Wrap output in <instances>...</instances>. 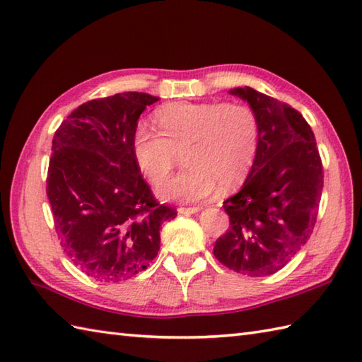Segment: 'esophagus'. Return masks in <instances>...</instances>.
<instances>
[{
  "mask_svg": "<svg viewBox=\"0 0 362 362\" xmlns=\"http://www.w3.org/2000/svg\"><path fill=\"white\" fill-rule=\"evenodd\" d=\"M201 210H202L201 206H188V209H185V206H180V209L177 211H179L180 214H194V213H199Z\"/></svg>",
  "mask_w": 362,
  "mask_h": 362,
  "instance_id": "obj_1",
  "label": "esophagus"
}]
</instances>
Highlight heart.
Instances as JSON below:
<instances>
[{
    "instance_id": "obj_1",
    "label": "heart",
    "mask_w": 362,
    "mask_h": 362,
    "mask_svg": "<svg viewBox=\"0 0 362 362\" xmlns=\"http://www.w3.org/2000/svg\"><path fill=\"white\" fill-rule=\"evenodd\" d=\"M160 134L146 122L132 132V153L138 169L153 185L168 179L177 152L187 168L157 189L161 201L201 202L221 183H241L255 163L259 127L255 113L243 104L173 103L156 112Z\"/></svg>"
}]
</instances>
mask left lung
Here are the masks:
<instances>
[{
  "mask_svg": "<svg viewBox=\"0 0 362 362\" xmlns=\"http://www.w3.org/2000/svg\"><path fill=\"white\" fill-rule=\"evenodd\" d=\"M228 93L255 113L259 143L241 189L224 201L230 228L213 252L238 274L272 275L313 233L324 188L322 161L313 130L296 109L250 87Z\"/></svg>",
  "mask_w": 362,
  "mask_h": 362,
  "instance_id": "obj_1",
  "label": "left lung"
}]
</instances>
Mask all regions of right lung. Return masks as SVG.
Segmentation results:
<instances>
[{"instance_id":"1","label":"right lung","mask_w":362,"mask_h":362,"mask_svg":"<svg viewBox=\"0 0 362 362\" xmlns=\"http://www.w3.org/2000/svg\"><path fill=\"white\" fill-rule=\"evenodd\" d=\"M157 96L124 91L79 105L52 138L46 194L66 257L99 281L144 271L160 249V227L174 219L141 177L132 132Z\"/></svg>"}]
</instances>
